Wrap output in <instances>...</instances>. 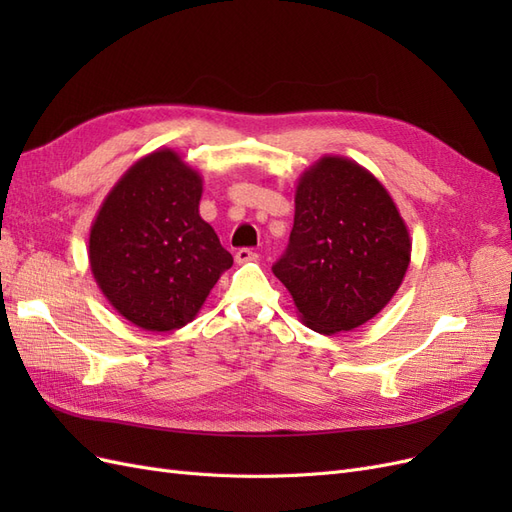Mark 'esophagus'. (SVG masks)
Segmentation results:
<instances>
[{
	"mask_svg": "<svg viewBox=\"0 0 512 512\" xmlns=\"http://www.w3.org/2000/svg\"><path fill=\"white\" fill-rule=\"evenodd\" d=\"M235 258H237V262H250V260H256L258 254L254 250H250V247H239Z\"/></svg>",
	"mask_w": 512,
	"mask_h": 512,
	"instance_id": "esophagus-1",
	"label": "esophagus"
}]
</instances>
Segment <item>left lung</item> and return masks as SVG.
I'll return each instance as SVG.
<instances>
[{
	"label": "left lung",
	"instance_id": "1",
	"mask_svg": "<svg viewBox=\"0 0 512 512\" xmlns=\"http://www.w3.org/2000/svg\"><path fill=\"white\" fill-rule=\"evenodd\" d=\"M410 262L408 228L365 168L322 158L294 196L286 252L271 267L309 329L352 331L391 301Z\"/></svg>",
	"mask_w": 512,
	"mask_h": 512
}]
</instances>
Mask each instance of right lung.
Returning <instances> with one entry per match:
<instances>
[{
  "label": "right lung",
  "instance_id": "add662e5",
  "mask_svg": "<svg viewBox=\"0 0 512 512\" xmlns=\"http://www.w3.org/2000/svg\"><path fill=\"white\" fill-rule=\"evenodd\" d=\"M203 181L173 151L136 162L106 196L89 235L91 271L117 312L147 331L188 324L232 267L198 215Z\"/></svg>",
  "mask_w": 512,
  "mask_h": 512
}]
</instances>
